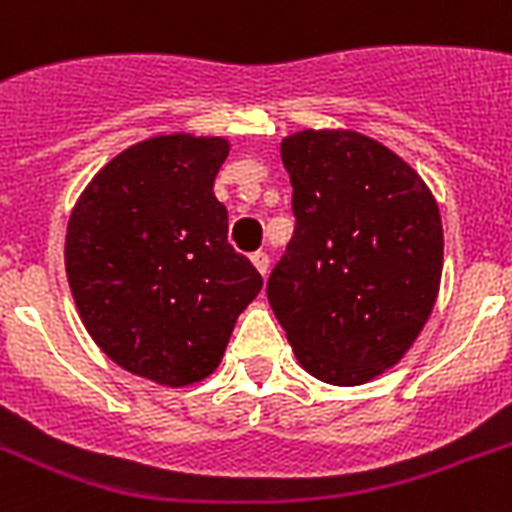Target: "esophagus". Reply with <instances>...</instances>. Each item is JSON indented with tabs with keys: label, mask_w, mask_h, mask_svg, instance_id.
<instances>
[{
	"label": "esophagus",
	"mask_w": 512,
	"mask_h": 512,
	"mask_svg": "<svg viewBox=\"0 0 512 512\" xmlns=\"http://www.w3.org/2000/svg\"><path fill=\"white\" fill-rule=\"evenodd\" d=\"M252 265H255L257 271H260V276H268V268H271V257L265 255V252H255V255H252Z\"/></svg>",
	"instance_id": "obj_1"
}]
</instances>
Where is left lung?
I'll list each match as a JSON object with an SVG mask.
<instances>
[{"label": "left lung", "instance_id": "1", "mask_svg": "<svg viewBox=\"0 0 512 512\" xmlns=\"http://www.w3.org/2000/svg\"><path fill=\"white\" fill-rule=\"evenodd\" d=\"M281 162L297 225L268 279V303L316 380H377L412 350L438 300L436 196L396 151L345 127L292 132Z\"/></svg>", "mask_w": 512, "mask_h": 512}]
</instances>
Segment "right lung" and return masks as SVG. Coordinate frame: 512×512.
<instances>
[{"label": "right lung", "instance_id": "1", "mask_svg": "<svg viewBox=\"0 0 512 512\" xmlns=\"http://www.w3.org/2000/svg\"><path fill=\"white\" fill-rule=\"evenodd\" d=\"M228 151L217 135L140 140L92 177L68 217L63 257L84 329L114 364L162 388L207 380L263 289L228 244L212 193Z\"/></svg>", "mask_w": 512, "mask_h": 512}]
</instances>
